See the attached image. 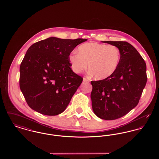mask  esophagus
Returning a JSON list of instances; mask_svg holds the SVG:
<instances>
[{
	"instance_id": "esophagus-1",
	"label": "esophagus",
	"mask_w": 159,
	"mask_h": 159,
	"mask_svg": "<svg viewBox=\"0 0 159 159\" xmlns=\"http://www.w3.org/2000/svg\"><path fill=\"white\" fill-rule=\"evenodd\" d=\"M89 82V79H88V78H85V77H84V78H83V83H86V82Z\"/></svg>"
}]
</instances>
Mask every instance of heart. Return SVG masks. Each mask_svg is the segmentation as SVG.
Listing matches in <instances>:
<instances>
[{"label":"heart","instance_id":"heart-1","mask_svg":"<svg viewBox=\"0 0 159 159\" xmlns=\"http://www.w3.org/2000/svg\"><path fill=\"white\" fill-rule=\"evenodd\" d=\"M120 57V50L116 46L89 42L79 46L78 52H71L68 60L75 73H80L88 65L90 73L102 80L116 71Z\"/></svg>","mask_w":159,"mask_h":159}]
</instances>
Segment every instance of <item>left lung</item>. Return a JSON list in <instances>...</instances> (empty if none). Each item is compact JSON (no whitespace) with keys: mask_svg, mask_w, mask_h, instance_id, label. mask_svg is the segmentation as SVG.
<instances>
[{"mask_svg":"<svg viewBox=\"0 0 159 159\" xmlns=\"http://www.w3.org/2000/svg\"><path fill=\"white\" fill-rule=\"evenodd\" d=\"M117 47L120 61L112 76L91 81L93 113L99 118L111 120L120 118L136 107L147 80L146 64L136 49L122 41H102Z\"/></svg>","mask_w":159,"mask_h":159,"instance_id":"1","label":"left lung"}]
</instances>
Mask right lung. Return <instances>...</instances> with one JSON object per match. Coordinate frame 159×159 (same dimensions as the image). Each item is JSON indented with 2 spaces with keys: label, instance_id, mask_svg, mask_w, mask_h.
Listing matches in <instances>:
<instances>
[{
  "label": "right lung",
  "instance_id": "add662e5",
  "mask_svg": "<svg viewBox=\"0 0 159 159\" xmlns=\"http://www.w3.org/2000/svg\"><path fill=\"white\" fill-rule=\"evenodd\" d=\"M86 39H46L28 49L20 68V88L27 104L47 116L62 113L83 81L70 68L69 55Z\"/></svg>",
  "mask_w": 159,
  "mask_h": 159
}]
</instances>
